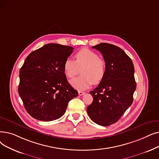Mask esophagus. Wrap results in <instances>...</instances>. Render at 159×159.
Masks as SVG:
<instances>
[{"mask_svg":"<svg viewBox=\"0 0 159 159\" xmlns=\"http://www.w3.org/2000/svg\"><path fill=\"white\" fill-rule=\"evenodd\" d=\"M84 93H85V92H82V91L79 92V95H83Z\"/></svg>","mask_w":159,"mask_h":159,"instance_id":"34e87169","label":"esophagus"}]
</instances>
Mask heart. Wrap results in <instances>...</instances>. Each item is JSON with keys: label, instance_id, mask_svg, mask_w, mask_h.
<instances>
[{"label": "heart", "instance_id": "obj_1", "mask_svg": "<svg viewBox=\"0 0 159 159\" xmlns=\"http://www.w3.org/2000/svg\"><path fill=\"white\" fill-rule=\"evenodd\" d=\"M76 60H66L64 71L69 78H73L80 72L82 75L71 80V84L79 90H84L94 84H99L104 79L107 66L105 60L99 58L95 52L86 48L82 49L75 54Z\"/></svg>", "mask_w": 159, "mask_h": 159}]
</instances>
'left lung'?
<instances>
[{
	"instance_id": "8db88e82",
	"label": "left lung",
	"mask_w": 159,
	"mask_h": 159,
	"mask_svg": "<svg viewBox=\"0 0 159 159\" xmlns=\"http://www.w3.org/2000/svg\"><path fill=\"white\" fill-rule=\"evenodd\" d=\"M102 54L107 66L104 79L91 91L93 102L87 107L90 119L102 126L118 121L132 105L136 88L132 60L121 48L101 43L92 47Z\"/></svg>"
}]
</instances>
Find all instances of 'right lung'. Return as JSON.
I'll return each instance as SVG.
<instances>
[{
  "mask_svg": "<svg viewBox=\"0 0 159 159\" xmlns=\"http://www.w3.org/2000/svg\"><path fill=\"white\" fill-rule=\"evenodd\" d=\"M73 50L70 46L48 43L25 59L19 71L18 92L34 118L44 121L60 118L68 102L78 96L64 71V61Z\"/></svg>",
  "mask_w": 159,
  "mask_h": 159,
  "instance_id": "add662e5",
  "label": "right lung"
}]
</instances>
